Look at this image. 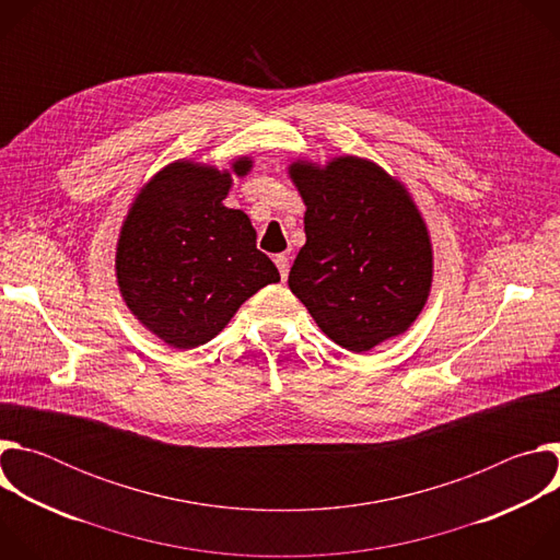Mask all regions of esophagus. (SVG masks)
<instances>
[{"label": "esophagus", "mask_w": 560, "mask_h": 560, "mask_svg": "<svg viewBox=\"0 0 560 560\" xmlns=\"http://www.w3.org/2000/svg\"><path fill=\"white\" fill-rule=\"evenodd\" d=\"M275 264H277V268H279L281 279L285 281V279H288V272H290V259H288L285 255H277V257H275Z\"/></svg>", "instance_id": "esophagus-1"}]
</instances>
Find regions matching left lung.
<instances>
[{
	"instance_id": "8db88e82",
	"label": "left lung",
	"mask_w": 560,
	"mask_h": 560,
	"mask_svg": "<svg viewBox=\"0 0 560 560\" xmlns=\"http://www.w3.org/2000/svg\"><path fill=\"white\" fill-rule=\"evenodd\" d=\"M290 175L307 210L288 285L316 326L350 352L406 332L428 301L432 248L404 186L357 156Z\"/></svg>"
}]
</instances>
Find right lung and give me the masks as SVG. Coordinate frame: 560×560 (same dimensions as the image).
<instances>
[{"label": "right lung", "mask_w": 560, "mask_h": 560, "mask_svg": "<svg viewBox=\"0 0 560 560\" xmlns=\"http://www.w3.org/2000/svg\"><path fill=\"white\" fill-rule=\"evenodd\" d=\"M248 159L234 164L246 175ZM230 175L171 164L137 197L121 228L117 279L139 322L168 346L190 350L217 337L246 299L277 283L242 210L221 201Z\"/></svg>", "instance_id": "add662e5"}]
</instances>
